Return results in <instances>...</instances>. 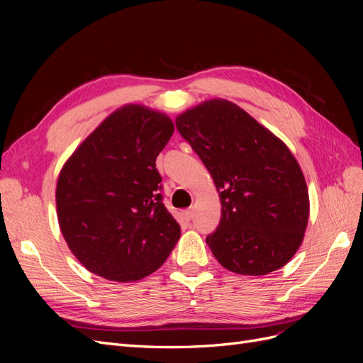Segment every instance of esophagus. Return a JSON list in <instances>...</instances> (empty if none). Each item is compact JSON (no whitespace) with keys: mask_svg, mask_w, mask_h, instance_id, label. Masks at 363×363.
Segmentation results:
<instances>
[{"mask_svg":"<svg viewBox=\"0 0 363 363\" xmlns=\"http://www.w3.org/2000/svg\"><path fill=\"white\" fill-rule=\"evenodd\" d=\"M183 216H184L186 221H191V218H192V208H186V211H183Z\"/></svg>","mask_w":363,"mask_h":363,"instance_id":"34e87169","label":"esophagus"}]
</instances>
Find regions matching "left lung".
Returning a JSON list of instances; mask_svg holds the SVG:
<instances>
[{
    "mask_svg": "<svg viewBox=\"0 0 363 363\" xmlns=\"http://www.w3.org/2000/svg\"><path fill=\"white\" fill-rule=\"evenodd\" d=\"M211 172L221 223L206 242L221 265L267 276L298 251L309 221V191L284 142L242 107L212 98L175 118Z\"/></svg>",
    "mask_w": 363,
    "mask_h": 363,
    "instance_id": "1",
    "label": "left lung"
}]
</instances>
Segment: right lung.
I'll return each instance as SVG.
<instances>
[{"instance_id": "1", "label": "right lung", "mask_w": 363, "mask_h": 363, "mask_svg": "<svg viewBox=\"0 0 363 363\" xmlns=\"http://www.w3.org/2000/svg\"><path fill=\"white\" fill-rule=\"evenodd\" d=\"M172 119L142 104L116 108L65 162L56 184L63 239L75 259L106 280L128 283L159 269L180 225L159 194V152Z\"/></svg>"}]
</instances>
